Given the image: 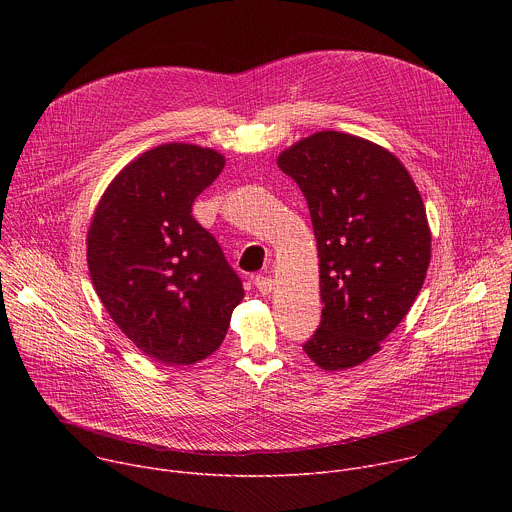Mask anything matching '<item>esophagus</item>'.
Segmentation results:
<instances>
[{
    "label": "esophagus",
    "instance_id": "obj_1",
    "mask_svg": "<svg viewBox=\"0 0 512 512\" xmlns=\"http://www.w3.org/2000/svg\"><path fill=\"white\" fill-rule=\"evenodd\" d=\"M253 285L257 287L259 294H263V296L271 294V289H273V281H271L269 275H255L253 277Z\"/></svg>",
    "mask_w": 512,
    "mask_h": 512
}]
</instances>
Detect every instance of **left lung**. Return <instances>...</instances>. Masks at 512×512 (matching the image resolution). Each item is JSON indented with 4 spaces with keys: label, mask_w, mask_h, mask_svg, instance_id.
Wrapping results in <instances>:
<instances>
[{
    "label": "left lung",
    "mask_w": 512,
    "mask_h": 512,
    "mask_svg": "<svg viewBox=\"0 0 512 512\" xmlns=\"http://www.w3.org/2000/svg\"><path fill=\"white\" fill-rule=\"evenodd\" d=\"M277 166L310 208L320 257L322 320L304 344L324 371L371 358L419 296L431 257L423 200L381 145L318 131Z\"/></svg>",
    "instance_id": "8db88e82"
}]
</instances>
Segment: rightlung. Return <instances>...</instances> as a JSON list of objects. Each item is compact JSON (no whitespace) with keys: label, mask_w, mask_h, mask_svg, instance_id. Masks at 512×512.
Masks as SVG:
<instances>
[{"label":"right lung","mask_w":512,"mask_h":512,"mask_svg":"<svg viewBox=\"0 0 512 512\" xmlns=\"http://www.w3.org/2000/svg\"><path fill=\"white\" fill-rule=\"evenodd\" d=\"M223 168L214 150L158 145L117 174L89 229L97 296L123 334L164 364L210 356L245 296L221 245L192 216Z\"/></svg>","instance_id":"1"}]
</instances>
